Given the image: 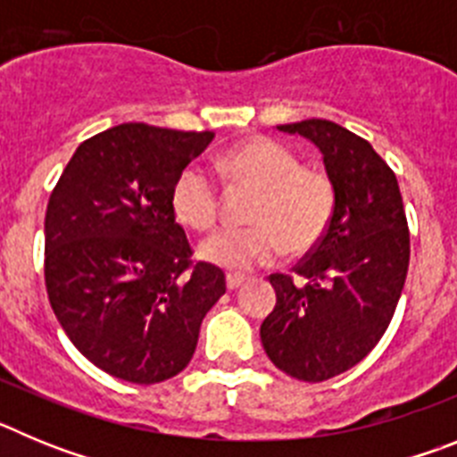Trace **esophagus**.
I'll return each instance as SVG.
<instances>
[{
    "label": "esophagus",
    "mask_w": 457,
    "mask_h": 457,
    "mask_svg": "<svg viewBox=\"0 0 457 457\" xmlns=\"http://www.w3.org/2000/svg\"><path fill=\"white\" fill-rule=\"evenodd\" d=\"M245 284V277H237V274H226V288L236 290Z\"/></svg>",
    "instance_id": "esophagus-1"
}]
</instances>
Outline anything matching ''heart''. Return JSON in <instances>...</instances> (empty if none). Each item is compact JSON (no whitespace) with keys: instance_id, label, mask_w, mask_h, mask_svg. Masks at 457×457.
Returning a JSON list of instances; mask_svg holds the SVG:
<instances>
[{"instance_id":"b5f03b06","label":"heart","mask_w":457,"mask_h":457,"mask_svg":"<svg viewBox=\"0 0 457 457\" xmlns=\"http://www.w3.org/2000/svg\"><path fill=\"white\" fill-rule=\"evenodd\" d=\"M217 169L231 187L252 189L247 228H224L201 242L199 258L226 272L270 265L281 247L304 253L325 236L334 215V185L318 169L302 167L290 148L253 137L220 157ZM171 208L180 224L208 231L220 217V189L205 169L189 164L171 187Z\"/></svg>"}]
</instances>
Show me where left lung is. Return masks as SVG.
I'll list each match as a JSON object with an SVG mask.
<instances>
[{"label":"left lung","mask_w":457,"mask_h":457,"mask_svg":"<svg viewBox=\"0 0 457 457\" xmlns=\"http://www.w3.org/2000/svg\"><path fill=\"white\" fill-rule=\"evenodd\" d=\"M320 151L334 215L295 277L272 274V313L261 341L278 370L325 382L359 364L386 332L410 265L403 196L369 141L325 119L277 125Z\"/></svg>","instance_id":"1"}]
</instances>
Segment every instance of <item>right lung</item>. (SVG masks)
<instances>
[{"mask_svg": "<svg viewBox=\"0 0 457 457\" xmlns=\"http://www.w3.org/2000/svg\"><path fill=\"white\" fill-rule=\"evenodd\" d=\"M215 132L120 123L72 153L46 212L52 311L84 357L155 385L189 364L201 320L226 293L215 265H189L171 187Z\"/></svg>", "mask_w": 457, "mask_h": 457, "instance_id": "1", "label": "right lung"}]
</instances>
